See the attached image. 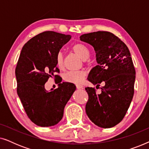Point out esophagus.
<instances>
[{
	"instance_id": "obj_1",
	"label": "esophagus",
	"mask_w": 149,
	"mask_h": 149,
	"mask_svg": "<svg viewBox=\"0 0 149 149\" xmlns=\"http://www.w3.org/2000/svg\"><path fill=\"white\" fill-rule=\"evenodd\" d=\"M76 87L78 89H83V86H82V85H76Z\"/></svg>"
}]
</instances>
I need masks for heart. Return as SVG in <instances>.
Segmentation results:
<instances>
[{"label":"heart","instance_id":"1","mask_svg":"<svg viewBox=\"0 0 149 149\" xmlns=\"http://www.w3.org/2000/svg\"><path fill=\"white\" fill-rule=\"evenodd\" d=\"M72 51L82 60H86L90 55L89 48L83 43L74 44L72 47ZM56 63L58 68L62 69L64 68V58L61 52H59L57 54ZM85 76H86V72L84 70L70 71L64 74V79L66 82L79 85L83 83Z\"/></svg>","mask_w":149,"mask_h":149}]
</instances>
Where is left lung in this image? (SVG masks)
<instances>
[{"mask_svg": "<svg viewBox=\"0 0 149 149\" xmlns=\"http://www.w3.org/2000/svg\"><path fill=\"white\" fill-rule=\"evenodd\" d=\"M80 40L92 45L96 54L97 65L87 79L96 88L104 83L100 94L94 87H85L87 115L98 127H113L123 120L134 96L136 70L131 54L127 45L109 32L84 34Z\"/></svg>", "mask_w": 149, "mask_h": 149, "instance_id": "obj_1", "label": "left lung"}]
</instances>
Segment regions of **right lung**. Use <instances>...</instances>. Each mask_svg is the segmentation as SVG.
I'll return each instance as SVG.
<instances>
[{"mask_svg":"<svg viewBox=\"0 0 149 149\" xmlns=\"http://www.w3.org/2000/svg\"><path fill=\"white\" fill-rule=\"evenodd\" d=\"M71 38L54 31H45L30 39L22 48L15 68L17 92L28 117L36 125L49 127L62 119L64 109L76 90L72 83H62L47 91L45 84L60 72L57 54Z\"/></svg>","mask_w":149,"mask_h":149,"instance_id":"right-lung-1","label":"right lung"}]
</instances>
